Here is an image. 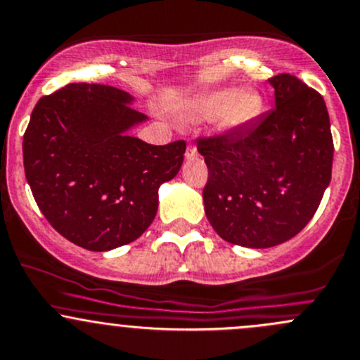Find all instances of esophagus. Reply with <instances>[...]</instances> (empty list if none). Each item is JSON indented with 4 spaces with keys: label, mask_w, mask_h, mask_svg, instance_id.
<instances>
[{
    "label": "esophagus",
    "mask_w": 360,
    "mask_h": 360,
    "mask_svg": "<svg viewBox=\"0 0 360 360\" xmlns=\"http://www.w3.org/2000/svg\"><path fill=\"white\" fill-rule=\"evenodd\" d=\"M195 158H198V149H195L194 146H188L187 153H185V159H187V161H194Z\"/></svg>",
    "instance_id": "34e87169"
}]
</instances>
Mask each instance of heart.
<instances>
[{
  "label": "heart",
  "instance_id": "1",
  "mask_svg": "<svg viewBox=\"0 0 360 360\" xmlns=\"http://www.w3.org/2000/svg\"><path fill=\"white\" fill-rule=\"evenodd\" d=\"M260 110L262 98L255 90L224 88L188 100L181 109L180 117L188 124H201L213 120L218 133L231 135L250 124Z\"/></svg>",
  "mask_w": 360,
  "mask_h": 360
}]
</instances>
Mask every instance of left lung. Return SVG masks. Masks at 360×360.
Returning a JSON list of instances; mask_svg holds the SVG:
<instances>
[{"mask_svg":"<svg viewBox=\"0 0 360 360\" xmlns=\"http://www.w3.org/2000/svg\"><path fill=\"white\" fill-rule=\"evenodd\" d=\"M276 109L232 135L199 140L207 166L205 213L221 239L272 248L312 220L331 181L324 98L290 74L269 79Z\"/></svg>","mask_w":360,"mask_h":360,"instance_id":"1","label":"left lung"}]
</instances>
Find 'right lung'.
<instances>
[{
  "label": "right lung",
  "instance_id": "obj_1",
  "mask_svg": "<svg viewBox=\"0 0 360 360\" xmlns=\"http://www.w3.org/2000/svg\"><path fill=\"white\" fill-rule=\"evenodd\" d=\"M135 97L70 83L39 98L24 133L25 179L51 227L90 251L139 239L158 213L159 187L184 162L185 142L150 146L129 135L149 117Z\"/></svg>",
  "mask_w": 360,
  "mask_h": 360
}]
</instances>
